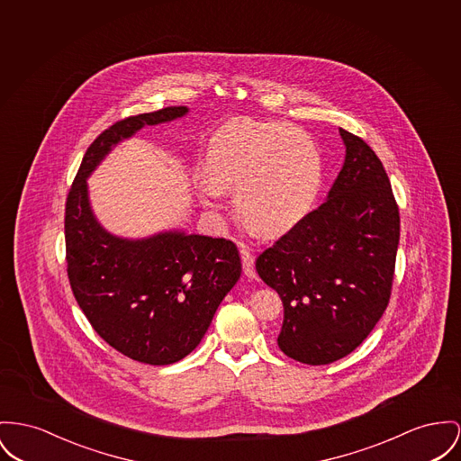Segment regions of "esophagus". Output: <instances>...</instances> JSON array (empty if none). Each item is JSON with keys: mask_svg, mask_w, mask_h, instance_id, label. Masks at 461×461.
I'll list each match as a JSON object with an SVG mask.
<instances>
[{"mask_svg": "<svg viewBox=\"0 0 461 461\" xmlns=\"http://www.w3.org/2000/svg\"><path fill=\"white\" fill-rule=\"evenodd\" d=\"M241 262H243V271L248 277H257V271H255V258L249 251V248L245 245H241Z\"/></svg>", "mask_w": 461, "mask_h": 461, "instance_id": "esophagus-1", "label": "esophagus"}]
</instances>
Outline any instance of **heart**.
Here are the masks:
<instances>
[{"label": "heart", "instance_id": "obj_1", "mask_svg": "<svg viewBox=\"0 0 461 461\" xmlns=\"http://www.w3.org/2000/svg\"><path fill=\"white\" fill-rule=\"evenodd\" d=\"M208 178L199 182L201 201L220 208L236 192L246 221L262 234H283L312 210L323 162L314 140L290 123L236 119L210 138L204 157Z\"/></svg>", "mask_w": 461, "mask_h": 461}]
</instances>
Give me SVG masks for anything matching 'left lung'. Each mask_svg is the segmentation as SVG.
Masks as SVG:
<instances>
[{
    "mask_svg": "<svg viewBox=\"0 0 461 461\" xmlns=\"http://www.w3.org/2000/svg\"><path fill=\"white\" fill-rule=\"evenodd\" d=\"M346 157L327 201L257 258L285 307L279 349L327 366L367 338L390 303L400 216L390 178L367 143L339 129Z\"/></svg>",
    "mask_w": 461,
    "mask_h": 461,
    "instance_id": "obj_1",
    "label": "left lung"
}]
</instances>
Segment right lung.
<instances>
[{
    "instance_id": "add662e5",
    "label": "right lung",
    "mask_w": 461,
    "mask_h": 461,
    "mask_svg": "<svg viewBox=\"0 0 461 461\" xmlns=\"http://www.w3.org/2000/svg\"><path fill=\"white\" fill-rule=\"evenodd\" d=\"M186 112V106H169L103 131L84 155L66 199V262L78 306L99 338L150 366L175 364L197 348L241 276L240 251L223 238L182 230L145 240L113 236L94 216L87 178L141 127L171 122Z\"/></svg>"
}]
</instances>
